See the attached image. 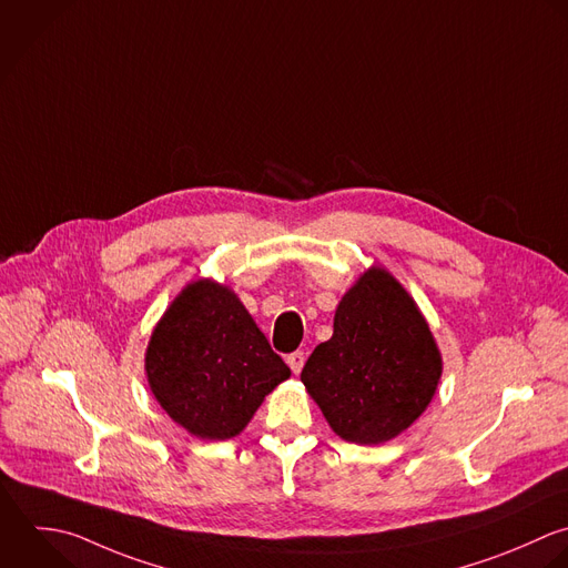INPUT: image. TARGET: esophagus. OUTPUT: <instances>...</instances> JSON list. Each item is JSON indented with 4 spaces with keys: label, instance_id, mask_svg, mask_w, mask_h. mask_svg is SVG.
<instances>
[{
    "label": "esophagus",
    "instance_id": "34e87169",
    "mask_svg": "<svg viewBox=\"0 0 568 568\" xmlns=\"http://www.w3.org/2000/svg\"><path fill=\"white\" fill-rule=\"evenodd\" d=\"M287 365H290V369L294 372V374H301V369H303V365H305V352H292L290 356H287Z\"/></svg>",
    "mask_w": 568,
    "mask_h": 568
}]
</instances>
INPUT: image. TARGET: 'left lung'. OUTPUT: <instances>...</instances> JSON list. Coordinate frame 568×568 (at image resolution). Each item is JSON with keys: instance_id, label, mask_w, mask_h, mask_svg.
<instances>
[{"instance_id": "obj_1", "label": "left lung", "mask_w": 568, "mask_h": 568, "mask_svg": "<svg viewBox=\"0 0 568 568\" xmlns=\"http://www.w3.org/2000/svg\"><path fill=\"white\" fill-rule=\"evenodd\" d=\"M440 374L416 303L389 272L372 267L343 296L334 334L312 352L301 381L341 438L381 445L427 409Z\"/></svg>"}]
</instances>
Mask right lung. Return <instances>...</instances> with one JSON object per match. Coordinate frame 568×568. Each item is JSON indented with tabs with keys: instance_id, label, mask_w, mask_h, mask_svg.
I'll use <instances>...</instances> for the list:
<instances>
[{
	"instance_id": "add662e5",
	"label": "right lung",
	"mask_w": 568,
	"mask_h": 568,
	"mask_svg": "<svg viewBox=\"0 0 568 568\" xmlns=\"http://www.w3.org/2000/svg\"><path fill=\"white\" fill-rule=\"evenodd\" d=\"M148 383L168 416L203 440L243 432L290 367L243 303L214 281L187 285L152 332Z\"/></svg>"
}]
</instances>
